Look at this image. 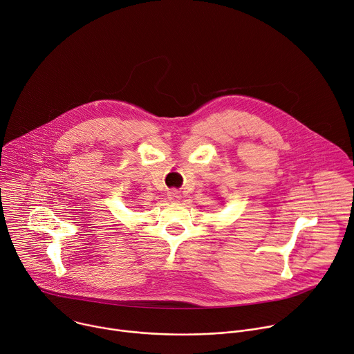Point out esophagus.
Wrapping results in <instances>:
<instances>
[{"label": "esophagus", "mask_w": 354, "mask_h": 354, "mask_svg": "<svg viewBox=\"0 0 354 354\" xmlns=\"http://www.w3.org/2000/svg\"><path fill=\"white\" fill-rule=\"evenodd\" d=\"M168 197H169V200H178L179 198V192L176 190V189H174V190H169L168 192Z\"/></svg>", "instance_id": "esophagus-1"}]
</instances>
